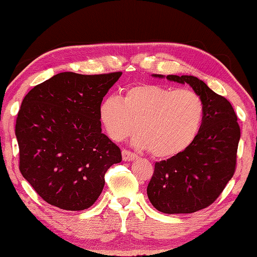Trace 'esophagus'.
Here are the masks:
<instances>
[{
    "instance_id": "34e87169",
    "label": "esophagus",
    "mask_w": 257,
    "mask_h": 257,
    "mask_svg": "<svg viewBox=\"0 0 257 257\" xmlns=\"http://www.w3.org/2000/svg\"><path fill=\"white\" fill-rule=\"evenodd\" d=\"M121 157H123V160L124 161H132L137 158V156L132 154L131 151L128 150H123L121 151Z\"/></svg>"
}]
</instances>
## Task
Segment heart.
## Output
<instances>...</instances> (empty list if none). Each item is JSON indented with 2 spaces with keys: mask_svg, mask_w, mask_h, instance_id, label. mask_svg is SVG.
<instances>
[{
  "mask_svg": "<svg viewBox=\"0 0 257 257\" xmlns=\"http://www.w3.org/2000/svg\"><path fill=\"white\" fill-rule=\"evenodd\" d=\"M100 121L111 140H124L137 132L136 143L155 158H170L190 147L199 134L204 103L196 92L140 83L121 99L108 96L99 107Z\"/></svg>",
  "mask_w": 257,
  "mask_h": 257,
  "instance_id": "b5f03b06",
  "label": "heart"
}]
</instances>
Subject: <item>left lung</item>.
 I'll use <instances>...</instances> for the list:
<instances>
[{"instance_id":"left-lung-1","label":"left lung","mask_w":257,"mask_h":257,"mask_svg":"<svg viewBox=\"0 0 257 257\" xmlns=\"http://www.w3.org/2000/svg\"><path fill=\"white\" fill-rule=\"evenodd\" d=\"M166 78L191 85L204 103V117L199 134L186 150L156 163L147 193L160 212L193 213L212 204L235 174L240 127L231 103L202 80L193 75Z\"/></svg>"}]
</instances>
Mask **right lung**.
I'll list each match as a JSON object with an SVG mask.
<instances>
[{
  "label": "right lung",
  "instance_id": "obj_1",
  "mask_svg": "<svg viewBox=\"0 0 257 257\" xmlns=\"http://www.w3.org/2000/svg\"><path fill=\"white\" fill-rule=\"evenodd\" d=\"M121 72H62L26 94L18 112L19 169L37 194L69 211L88 209L105 185L119 148L101 133L99 107Z\"/></svg>",
  "mask_w": 257,
  "mask_h": 257
}]
</instances>
